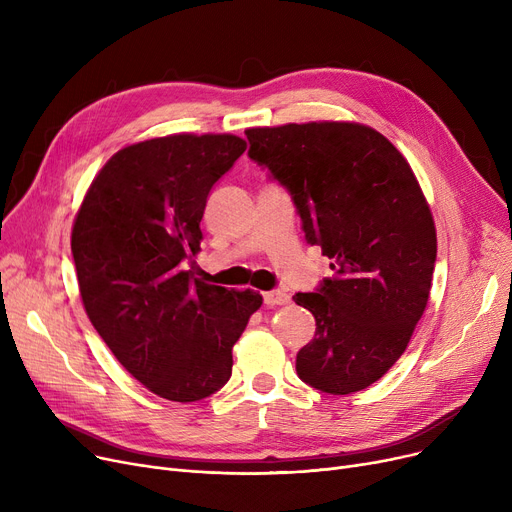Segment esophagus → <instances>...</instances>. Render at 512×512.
I'll list each match as a JSON object with an SVG mask.
<instances>
[{"instance_id": "34e87169", "label": "esophagus", "mask_w": 512, "mask_h": 512, "mask_svg": "<svg viewBox=\"0 0 512 512\" xmlns=\"http://www.w3.org/2000/svg\"><path fill=\"white\" fill-rule=\"evenodd\" d=\"M290 301L288 294L284 290H270V292H263V303L267 307H276V305H286Z\"/></svg>"}]
</instances>
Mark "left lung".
Listing matches in <instances>:
<instances>
[{"label":"left lung","mask_w":512,"mask_h":512,"mask_svg":"<svg viewBox=\"0 0 512 512\" xmlns=\"http://www.w3.org/2000/svg\"><path fill=\"white\" fill-rule=\"evenodd\" d=\"M249 157L282 184L332 278L294 303L315 317L299 378L328 394L365 390L400 359L436 267V226L400 151L353 122L245 130Z\"/></svg>","instance_id":"8db88e82"}]
</instances>
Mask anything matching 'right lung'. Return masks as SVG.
<instances>
[{
  "instance_id": "right-lung-1",
  "label": "right lung",
  "mask_w": 512,
  "mask_h": 512,
  "mask_svg": "<svg viewBox=\"0 0 512 512\" xmlns=\"http://www.w3.org/2000/svg\"><path fill=\"white\" fill-rule=\"evenodd\" d=\"M247 143L172 134L120 149L78 209L72 257L93 328L153 394L195 402L232 375V346L263 299L193 278L207 197Z\"/></svg>"
}]
</instances>
